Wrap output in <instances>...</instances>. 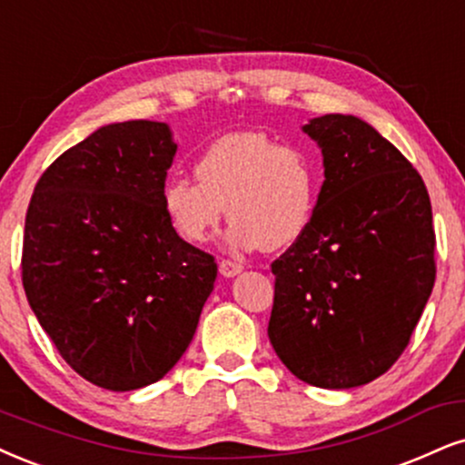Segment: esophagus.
Returning a JSON list of instances; mask_svg holds the SVG:
<instances>
[{"mask_svg": "<svg viewBox=\"0 0 465 465\" xmlns=\"http://www.w3.org/2000/svg\"><path fill=\"white\" fill-rule=\"evenodd\" d=\"M242 272H243V265H239V262H232V261L220 262V273L223 278H234V276H239Z\"/></svg>", "mask_w": 465, "mask_h": 465, "instance_id": "34e87169", "label": "esophagus"}]
</instances>
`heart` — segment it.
Returning <instances> with one entry per match:
<instances>
[{"mask_svg": "<svg viewBox=\"0 0 465 465\" xmlns=\"http://www.w3.org/2000/svg\"><path fill=\"white\" fill-rule=\"evenodd\" d=\"M193 172L198 183L170 179L162 189L163 213L187 243L206 242L228 206L231 248L280 250L308 231L317 211L321 170L314 154L261 131L217 137Z\"/></svg>", "mask_w": 465, "mask_h": 465, "instance_id": "b5f03b06", "label": "heart"}]
</instances>
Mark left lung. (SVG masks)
Here are the masks:
<instances>
[{
	"instance_id": "1",
	"label": "left lung",
	"mask_w": 465,
	"mask_h": 465,
	"mask_svg": "<svg viewBox=\"0 0 465 465\" xmlns=\"http://www.w3.org/2000/svg\"><path fill=\"white\" fill-rule=\"evenodd\" d=\"M323 154L308 231L272 265L269 341L302 381L364 386L408 347L435 282L431 200L399 148L351 114L302 127Z\"/></svg>"
}]
</instances>
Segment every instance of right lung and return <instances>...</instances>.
Wrapping results in <instances>:
<instances>
[{
    "mask_svg": "<svg viewBox=\"0 0 465 465\" xmlns=\"http://www.w3.org/2000/svg\"><path fill=\"white\" fill-rule=\"evenodd\" d=\"M174 154L165 123L105 124L45 170L27 206V302L66 364L105 391L162 380L213 291L215 259L163 213Z\"/></svg>",
    "mask_w": 465,
    "mask_h": 465,
    "instance_id": "1",
    "label": "right lung"
}]
</instances>
